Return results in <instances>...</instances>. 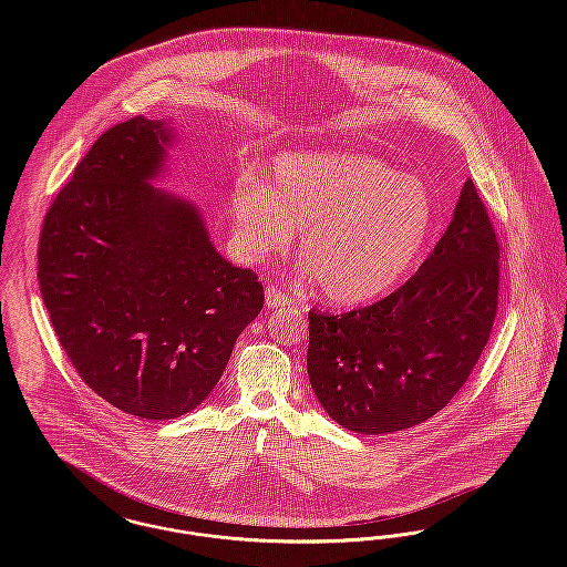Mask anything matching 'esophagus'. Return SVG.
Here are the masks:
<instances>
[{
    "instance_id": "34e87169",
    "label": "esophagus",
    "mask_w": 567,
    "mask_h": 567,
    "mask_svg": "<svg viewBox=\"0 0 567 567\" xmlns=\"http://www.w3.org/2000/svg\"><path fill=\"white\" fill-rule=\"evenodd\" d=\"M266 306L268 308H285V306H291V297L274 287L266 289Z\"/></svg>"
}]
</instances>
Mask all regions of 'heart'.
I'll list each match as a JSON object with an SVG mask.
<instances>
[{
	"label": "heart",
	"instance_id": "1",
	"mask_svg": "<svg viewBox=\"0 0 567 567\" xmlns=\"http://www.w3.org/2000/svg\"><path fill=\"white\" fill-rule=\"evenodd\" d=\"M234 240L261 261L299 238L324 296L357 306L391 291L432 234V193L370 155L317 151L280 155L270 185L244 174L231 190Z\"/></svg>",
	"mask_w": 567,
	"mask_h": 567
}]
</instances>
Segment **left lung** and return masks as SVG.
<instances>
[{
  "label": "left lung",
  "mask_w": 567,
  "mask_h": 567,
  "mask_svg": "<svg viewBox=\"0 0 567 567\" xmlns=\"http://www.w3.org/2000/svg\"><path fill=\"white\" fill-rule=\"evenodd\" d=\"M499 244L472 181L419 271L342 317L308 312V377L324 412L363 435L404 432L449 404L485 349Z\"/></svg>",
  "instance_id": "8db88e82"
}]
</instances>
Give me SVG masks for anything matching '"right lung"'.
<instances>
[{"mask_svg":"<svg viewBox=\"0 0 567 567\" xmlns=\"http://www.w3.org/2000/svg\"><path fill=\"white\" fill-rule=\"evenodd\" d=\"M176 130L135 116L100 135L47 213L38 280L82 380L137 419L202 404L264 308L252 270L216 250L202 210L153 183Z\"/></svg>","mask_w":567,"mask_h":567,"instance_id":"obj_1","label":"right lung"}]
</instances>
